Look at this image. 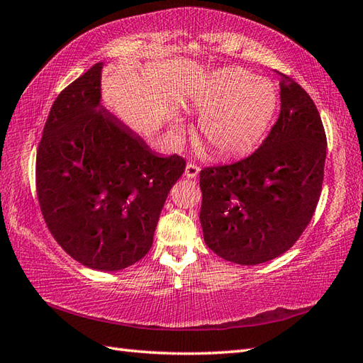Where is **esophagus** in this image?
I'll use <instances>...</instances> for the list:
<instances>
[{
	"label": "esophagus",
	"instance_id": "esophagus-1",
	"mask_svg": "<svg viewBox=\"0 0 363 363\" xmlns=\"http://www.w3.org/2000/svg\"><path fill=\"white\" fill-rule=\"evenodd\" d=\"M199 173V167H196L195 164H187L186 165V176L189 177V179H194V177H196Z\"/></svg>",
	"mask_w": 363,
	"mask_h": 363
}]
</instances>
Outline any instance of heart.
<instances>
[{
	"label": "heart",
	"mask_w": 363,
	"mask_h": 363,
	"mask_svg": "<svg viewBox=\"0 0 363 363\" xmlns=\"http://www.w3.org/2000/svg\"><path fill=\"white\" fill-rule=\"evenodd\" d=\"M201 113L198 134L218 156H238L264 137L272 121L277 91L265 78H256L242 68H221L209 76L191 98ZM181 121L173 123L179 133Z\"/></svg>",
	"instance_id": "obj_1"
}]
</instances>
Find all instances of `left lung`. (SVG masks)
<instances>
[{"mask_svg":"<svg viewBox=\"0 0 363 363\" xmlns=\"http://www.w3.org/2000/svg\"><path fill=\"white\" fill-rule=\"evenodd\" d=\"M281 113L251 156L201 169L204 242L225 260L259 265L290 250L318 204L326 134L307 91L281 74Z\"/></svg>","mask_w":363,"mask_h":363,"instance_id":"1","label":"left lung"}]
</instances>
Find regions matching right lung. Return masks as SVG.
<instances>
[{
  "label": "right lung",
  "mask_w": 363,
  "mask_h": 363,
  "mask_svg": "<svg viewBox=\"0 0 363 363\" xmlns=\"http://www.w3.org/2000/svg\"><path fill=\"white\" fill-rule=\"evenodd\" d=\"M98 62L52 103L37 150L46 226L87 268L120 272L152 245L162 207L186 160L160 156L101 104Z\"/></svg>",
  "instance_id": "obj_1"
}]
</instances>
